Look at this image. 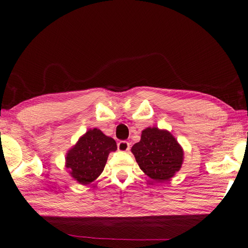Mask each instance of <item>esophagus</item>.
<instances>
[{
	"label": "esophagus",
	"instance_id": "34e87169",
	"mask_svg": "<svg viewBox=\"0 0 248 248\" xmlns=\"http://www.w3.org/2000/svg\"><path fill=\"white\" fill-rule=\"evenodd\" d=\"M117 148L119 151H129L130 150V144L128 143L127 140H120L119 143L117 144Z\"/></svg>",
	"mask_w": 248,
	"mask_h": 248
}]
</instances>
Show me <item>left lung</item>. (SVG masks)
Segmentation results:
<instances>
[{
	"mask_svg": "<svg viewBox=\"0 0 248 248\" xmlns=\"http://www.w3.org/2000/svg\"><path fill=\"white\" fill-rule=\"evenodd\" d=\"M145 175L155 182H165L180 170L184 151L170 131L148 127L141 131L140 140L131 148Z\"/></svg>",
	"mask_w": 248,
	"mask_h": 248,
	"instance_id": "8db88e82",
	"label": "left lung"
}]
</instances>
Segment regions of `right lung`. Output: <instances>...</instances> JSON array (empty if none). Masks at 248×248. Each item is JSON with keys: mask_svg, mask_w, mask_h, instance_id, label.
Wrapping results in <instances>:
<instances>
[{"mask_svg": "<svg viewBox=\"0 0 248 248\" xmlns=\"http://www.w3.org/2000/svg\"><path fill=\"white\" fill-rule=\"evenodd\" d=\"M116 150L114 139L97 128L89 129L67 151L65 167L73 180L88 186L102 173L109 152Z\"/></svg>", "mask_w": 248, "mask_h": 248, "instance_id": "obj_1", "label": "right lung"}]
</instances>
